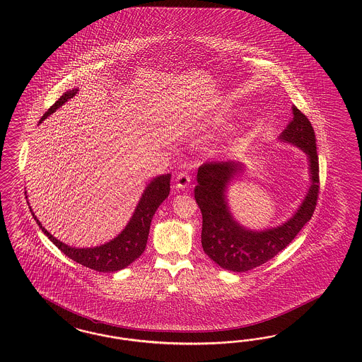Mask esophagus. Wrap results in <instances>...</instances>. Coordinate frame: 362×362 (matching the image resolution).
<instances>
[{"instance_id": "obj_1", "label": "esophagus", "mask_w": 362, "mask_h": 362, "mask_svg": "<svg viewBox=\"0 0 362 362\" xmlns=\"http://www.w3.org/2000/svg\"><path fill=\"white\" fill-rule=\"evenodd\" d=\"M176 187L179 189H185L187 187L189 186L191 183V176L188 175L187 173H180L177 174L175 177Z\"/></svg>"}]
</instances>
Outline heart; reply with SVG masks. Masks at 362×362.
Segmentation results:
<instances>
[{"instance_id":"b5f03b06","label":"heart","mask_w":362,"mask_h":362,"mask_svg":"<svg viewBox=\"0 0 362 362\" xmlns=\"http://www.w3.org/2000/svg\"><path fill=\"white\" fill-rule=\"evenodd\" d=\"M233 124V119L230 115L227 114H219L215 117H209V119L202 123L199 127L203 132H212V130H219V129H228Z\"/></svg>"}]
</instances>
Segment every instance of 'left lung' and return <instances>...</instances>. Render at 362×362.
Instances as JSON below:
<instances>
[{"instance_id":"1","label":"left lung","mask_w":362,"mask_h":362,"mask_svg":"<svg viewBox=\"0 0 362 362\" xmlns=\"http://www.w3.org/2000/svg\"><path fill=\"white\" fill-rule=\"evenodd\" d=\"M293 118L279 136L280 142L296 146L307 155L310 185L295 214L284 223L264 230L243 226L233 216L228 188L243 175L245 165L238 160L206 163L197 170L195 200L202 211V247L223 269L245 272L271 260L296 238L312 218L318 197V156L315 130L307 117L292 107Z\"/></svg>"}]
</instances>
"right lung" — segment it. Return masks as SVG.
Wrapping results in <instances>:
<instances>
[{"label":"right lung","instance_id":"right-lung-1","mask_svg":"<svg viewBox=\"0 0 362 362\" xmlns=\"http://www.w3.org/2000/svg\"><path fill=\"white\" fill-rule=\"evenodd\" d=\"M78 91V88L66 91L65 94L45 112L40 123H42V121H45L50 114H53L55 110L65 105L69 99L73 98ZM170 180L171 174L153 177L144 188L132 218L126 224V227L121 230V233H118L112 240L97 247L76 248L58 240L49 230H45L41 221L34 215L32 207L29 209L32 211L34 220L37 221V224L40 226L45 235L50 241H53L55 247H58L67 257H70L76 263L82 264L83 267L98 272H117L134 263L144 252L153 216L158 207L170 194Z\"/></svg>","mask_w":362,"mask_h":362}]
</instances>
